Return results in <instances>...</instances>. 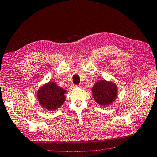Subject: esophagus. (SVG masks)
Returning <instances> with one entry per match:
<instances>
[{"label": "esophagus", "instance_id": "1", "mask_svg": "<svg viewBox=\"0 0 157 157\" xmlns=\"http://www.w3.org/2000/svg\"><path fill=\"white\" fill-rule=\"evenodd\" d=\"M80 86L79 85H78V84H73L72 85V88H78V87H79Z\"/></svg>", "mask_w": 157, "mask_h": 157}]
</instances>
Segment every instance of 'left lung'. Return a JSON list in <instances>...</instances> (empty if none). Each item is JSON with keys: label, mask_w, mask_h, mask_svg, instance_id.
<instances>
[{"label": "left lung", "mask_w": 157, "mask_h": 157, "mask_svg": "<svg viewBox=\"0 0 157 157\" xmlns=\"http://www.w3.org/2000/svg\"><path fill=\"white\" fill-rule=\"evenodd\" d=\"M116 85L106 80L99 81L92 88L93 98L99 105L107 106L112 103L117 97Z\"/></svg>", "instance_id": "obj_1"}]
</instances>
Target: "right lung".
<instances>
[{"instance_id": "1", "label": "right lung", "mask_w": 157, "mask_h": 157, "mask_svg": "<svg viewBox=\"0 0 157 157\" xmlns=\"http://www.w3.org/2000/svg\"><path fill=\"white\" fill-rule=\"evenodd\" d=\"M67 90L54 82H49L42 86L38 91L39 103L49 110H54L61 106L65 101L64 93Z\"/></svg>"}]
</instances>
